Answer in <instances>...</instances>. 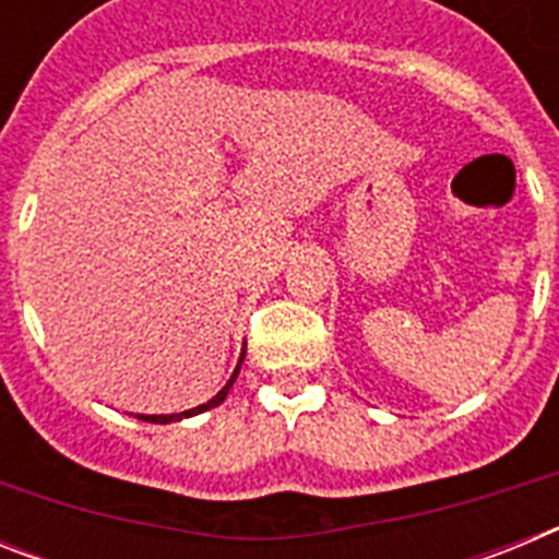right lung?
Here are the masks:
<instances>
[{
	"mask_svg": "<svg viewBox=\"0 0 559 559\" xmlns=\"http://www.w3.org/2000/svg\"><path fill=\"white\" fill-rule=\"evenodd\" d=\"M243 355H246V349H243ZM243 355H240V364H243ZM240 364H237V369H235V374H231L229 378V383H226L224 389H221L218 394H215V397L212 400H206L204 406H195V408H190V412H181V414H159V417H156V414H140V419H145V423H162V426H165V423H173V419H181V417H192V414H201V412H206V408H215V406H221V403H224L226 400V394H229V389H231V383H235V378H237V372H240Z\"/></svg>",
	"mask_w": 559,
	"mask_h": 559,
	"instance_id": "add662e5",
	"label": "right lung"
}]
</instances>
